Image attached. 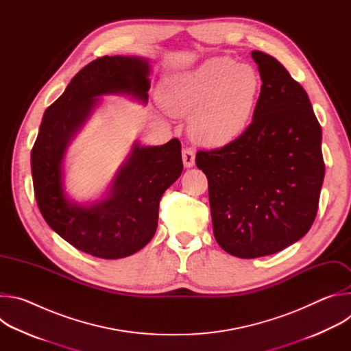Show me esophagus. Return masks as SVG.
<instances>
[{
	"mask_svg": "<svg viewBox=\"0 0 351 351\" xmlns=\"http://www.w3.org/2000/svg\"><path fill=\"white\" fill-rule=\"evenodd\" d=\"M182 158H183L184 167H186V168H191V167L194 165V160H195V154H194V152H193V148L186 147V148L183 149V153H182Z\"/></svg>",
	"mask_w": 351,
	"mask_h": 351,
	"instance_id": "34e87169",
	"label": "esophagus"
}]
</instances>
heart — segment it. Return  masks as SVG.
I'll return each mask as SVG.
<instances>
[{
	"label": "heart",
	"instance_id": "b5f03b06",
	"mask_svg": "<svg viewBox=\"0 0 351 351\" xmlns=\"http://www.w3.org/2000/svg\"><path fill=\"white\" fill-rule=\"evenodd\" d=\"M263 91L258 71L230 57H213L169 77L161 101L172 115H190L193 137L210 147L226 145L252 125Z\"/></svg>",
	"mask_w": 351,
	"mask_h": 351
}]
</instances>
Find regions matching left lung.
<instances>
[{"label":"left lung","mask_w":351,"mask_h":351,"mask_svg":"<svg viewBox=\"0 0 351 351\" xmlns=\"http://www.w3.org/2000/svg\"><path fill=\"white\" fill-rule=\"evenodd\" d=\"M263 91L234 141L198 149L208 179L214 236L239 258L275 254L314 223L325 176L322 129L306 90L274 57L253 51Z\"/></svg>","instance_id":"8db88e82"}]
</instances>
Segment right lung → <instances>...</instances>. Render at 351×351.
<instances>
[{"label":"right lung","mask_w":351,"mask_h":351,"mask_svg":"<svg viewBox=\"0 0 351 351\" xmlns=\"http://www.w3.org/2000/svg\"><path fill=\"white\" fill-rule=\"evenodd\" d=\"M148 61L138 57H101L71 80L49 106L32 148V176L38 210L64 240L90 256L117 260L141 250L158 225L160 199L183 171L180 141L134 145L104 202L91 207L71 203L64 193L62 158L66 145L88 117L95 97L129 94L148 99Z\"/></svg>","instance_id":"1"}]
</instances>
